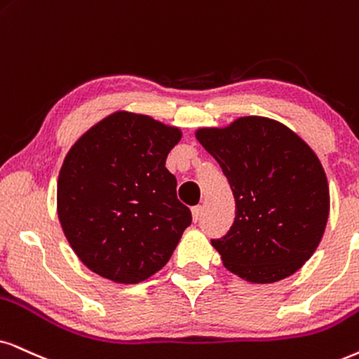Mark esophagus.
I'll list each match as a JSON object with an SVG mask.
<instances>
[{
    "mask_svg": "<svg viewBox=\"0 0 359 359\" xmlns=\"http://www.w3.org/2000/svg\"><path fill=\"white\" fill-rule=\"evenodd\" d=\"M192 217H194L195 224H197V222L201 220V217H202V207H201V205L192 207Z\"/></svg>",
    "mask_w": 359,
    "mask_h": 359,
    "instance_id": "1",
    "label": "esophagus"
}]
</instances>
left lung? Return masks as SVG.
Masks as SVG:
<instances>
[{"instance_id": "left-lung-1", "label": "left lung", "mask_w": 359, "mask_h": 359, "mask_svg": "<svg viewBox=\"0 0 359 359\" xmlns=\"http://www.w3.org/2000/svg\"><path fill=\"white\" fill-rule=\"evenodd\" d=\"M235 198V219L212 238L225 269L253 283L293 275L323 237L330 190L318 157L297 134L266 117H240L197 130Z\"/></svg>"}]
</instances>
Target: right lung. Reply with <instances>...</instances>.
Listing matches in <instances>:
<instances>
[{"instance_id":"add662e5","label":"right lung","mask_w":359,"mask_h":359,"mask_svg":"<svg viewBox=\"0 0 359 359\" xmlns=\"http://www.w3.org/2000/svg\"><path fill=\"white\" fill-rule=\"evenodd\" d=\"M177 127L116 112L86 133L57 179V217L67 242L94 273L139 283L169 262L192 224L165 169Z\"/></svg>"}]
</instances>
